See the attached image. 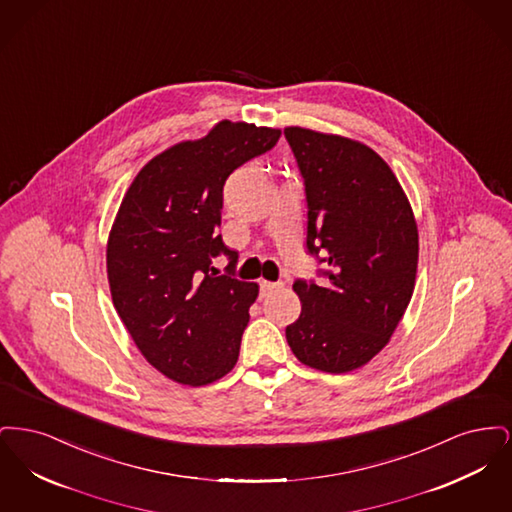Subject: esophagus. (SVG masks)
Segmentation results:
<instances>
[{
    "label": "esophagus",
    "mask_w": 512,
    "mask_h": 512,
    "mask_svg": "<svg viewBox=\"0 0 512 512\" xmlns=\"http://www.w3.org/2000/svg\"><path fill=\"white\" fill-rule=\"evenodd\" d=\"M284 284L282 282H268V280H261V293L267 295V293L274 292L278 288H282Z\"/></svg>",
    "instance_id": "esophagus-1"
}]
</instances>
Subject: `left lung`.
I'll return each mask as SVG.
<instances>
[{"instance_id": "8db88e82", "label": "left lung", "mask_w": 512, "mask_h": 512, "mask_svg": "<svg viewBox=\"0 0 512 512\" xmlns=\"http://www.w3.org/2000/svg\"><path fill=\"white\" fill-rule=\"evenodd\" d=\"M284 136L307 195V251L326 286L295 280L286 340L303 365L351 372L380 353L413 297L418 230L388 163L370 147L301 126Z\"/></svg>"}]
</instances>
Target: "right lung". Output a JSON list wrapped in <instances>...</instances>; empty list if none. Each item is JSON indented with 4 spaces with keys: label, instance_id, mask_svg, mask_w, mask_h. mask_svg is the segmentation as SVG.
Segmentation results:
<instances>
[{
    "label": "right lung",
    "instance_id": "add662e5",
    "mask_svg": "<svg viewBox=\"0 0 512 512\" xmlns=\"http://www.w3.org/2000/svg\"><path fill=\"white\" fill-rule=\"evenodd\" d=\"M280 134L219 122L153 157L122 199L107 242L113 305L147 363L178 384H211L238 361L259 286L232 276L238 255L219 234L222 188ZM220 252L231 263L217 277L210 263Z\"/></svg>",
    "mask_w": 512,
    "mask_h": 512
}]
</instances>
